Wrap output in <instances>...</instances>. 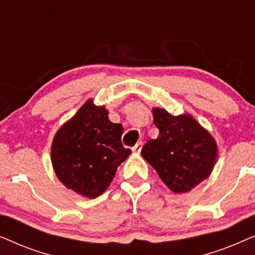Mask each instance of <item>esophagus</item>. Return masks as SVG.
<instances>
[{
    "mask_svg": "<svg viewBox=\"0 0 255 255\" xmlns=\"http://www.w3.org/2000/svg\"><path fill=\"white\" fill-rule=\"evenodd\" d=\"M141 146H142V142L141 141H139V142H137V144H135L133 147H132V151H133L134 153H140V151H141Z\"/></svg>",
    "mask_w": 255,
    "mask_h": 255,
    "instance_id": "1",
    "label": "esophagus"
}]
</instances>
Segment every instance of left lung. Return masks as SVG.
<instances>
[{
    "label": "left lung",
    "instance_id": "left-lung-1",
    "mask_svg": "<svg viewBox=\"0 0 255 255\" xmlns=\"http://www.w3.org/2000/svg\"><path fill=\"white\" fill-rule=\"evenodd\" d=\"M156 139L144 145L141 155L173 193L183 194L210 176L217 159V142L190 114L173 116L153 108Z\"/></svg>",
    "mask_w": 255,
    "mask_h": 255
}]
</instances>
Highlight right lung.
<instances>
[{
  "instance_id": "right-lung-1",
  "label": "right lung",
  "mask_w": 255,
  "mask_h": 255,
  "mask_svg": "<svg viewBox=\"0 0 255 255\" xmlns=\"http://www.w3.org/2000/svg\"><path fill=\"white\" fill-rule=\"evenodd\" d=\"M104 106L88 100L59 128L51 146V161L59 181L87 198L102 195L118 166L131 154L124 148L122 124L110 122Z\"/></svg>"
}]
</instances>
